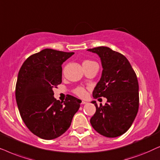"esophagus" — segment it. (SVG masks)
I'll list each match as a JSON object with an SVG mask.
<instances>
[{"mask_svg": "<svg viewBox=\"0 0 160 160\" xmlns=\"http://www.w3.org/2000/svg\"><path fill=\"white\" fill-rule=\"evenodd\" d=\"M86 103H87V102L86 101H82V102H81L82 105H85V104H86Z\"/></svg>", "mask_w": 160, "mask_h": 160, "instance_id": "34e87169", "label": "esophagus"}]
</instances>
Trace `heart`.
Segmentation results:
<instances>
[{
    "instance_id": "obj_1",
    "label": "heart",
    "mask_w": 160,
    "mask_h": 160,
    "mask_svg": "<svg viewBox=\"0 0 160 160\" xmlns=\"http://www.w3.org/2000/svg\"><path fill=\"white\" fill-rule=\"evenodd\" d=\"M92 63H95L94 61L87 60V61H83V63H82V66L90 65V64H92ZM74 93H75L77 96H78V97H84L86 95V89H85L83 87H80V86L77 87V88L74 90Z\"/></svg>"
}]
</instances>
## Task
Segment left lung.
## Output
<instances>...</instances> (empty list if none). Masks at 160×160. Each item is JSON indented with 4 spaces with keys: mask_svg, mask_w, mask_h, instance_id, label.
I'll list each match as a JSON object with an SVG mask.
<instances>
[{
    "mask_svg": "<svg viewBox=\"0 0 160 160\" xmlns=\"http://www.w3.org/2000/svg\"><path fill=\"white\" fill-rule=\"evenodd\" d=\"M97 53L103 68L102 77L93 91L94 99L106 97L105 105H97L90 122L100 135L116 138L132 126L139 108V86L137 75L124 55L108 47L88 49Z\"/></svg>",
    "mask_w": 160,
    "mask_h": 160,
    "instance_id": "8db88e82",
    "label": "left lung"
}]
</instances>
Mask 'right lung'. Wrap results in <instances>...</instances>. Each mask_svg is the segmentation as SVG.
I'll return each mask as SVG.
<instances>
[{"label": "right lung", "mask_w": 160, "mask_h": 160, "mask_svg": "<svg viewBox=\"0 0 160 160\" xmlns=\"http://www.w3.org/2000/svg\"><path fill=\"white\" fill-rule=\"evenodd\" d=\"M74 52L44 49L28 58L19 71L15 97L25 124L34 135L52 140L71 125L81 100L68 95L55 99L52 88L62 82V63Z\"/></svg>", "instance_id": "obj_1"}]
</instances>
